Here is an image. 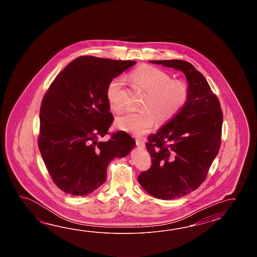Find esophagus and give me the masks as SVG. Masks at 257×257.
I'll list each match as a JSON object with an SVG mask.
<instances>
[{
  "label": "esophagus",
  "instance_id": "34e87169",
  "mask_svg": "<svg viewBox=\"0 0 257 257\" xmlns=\"http://www.w3.org/2000/svg\"><path fill=\"white\" fill-rule=\"evenodd\" d=\"M136 144L138 147L144 148V142L142 140H140V139H137L136 140Z\"/></svg>",
  "mask_w": 257,
  "mask_h": 257
}]
</instances>
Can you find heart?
<instances>
[{"label":"heart","mask_w":257,"mask_h":257,"mask_svg":"<svg viewBox=\"0 0 257 257\" xmlns=\"http://www.w3.org/2000/svg\"><path fill=\"white\" fill-rule=\"evenodd\" d=\"M131 78L147 95L142 100V111L116 117L115 126L121 131L142 136L152 130L156 119L159 123L169 121L186 104L188 98L186 84L171 80L167 72L157 67L141 66L131 72ZM105 93L111 109L116 113L124 109V80L121 77L108 82Z\"/></svg>","instance_id":"1"}]
</instances>
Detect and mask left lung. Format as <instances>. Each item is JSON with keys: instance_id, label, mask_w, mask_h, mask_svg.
I'll return each instance as SVG.
<instances>
[{"instance_id": "8db88e82", "label": "left lung", "mask_w": 257, "mask_h": 257, "mask_svg": "<svg viewBox=\"0 0 257 257\" xmlns=\"http://www.w3.org/2000/svg\"><path fill=\"white\" fill-rule=\"evenodd\" d=\"M150 61L183 71L188 83L184 107L148 137L146 148L153 164L138 177L151 196L175 199L195 191L206 179L218 155L223 116L218 97L191 63L180 60Z\"/></svg>"}]
</instances>
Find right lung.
<instances>
[{
  "label": "right lung",
  "mask_w": 257,
  "mask_h": 257,
  "mask_svg": "<svg viewBox=\"0 0 257 257\" xmlns=\"http://www.w3.org/2000/svg\"><path fill=\"white\" fill-rule=\"evenodd\" d=\"M136 64L133 60L82 56L55 78L40 107L39 147L55 185L73 196H85L106 179L114 158L125 157L136 142L125 131L107 142L114 116L106 99L108 82Z\"/></svg>",
  "instance_id": "add662e5"
}]
</instances>
